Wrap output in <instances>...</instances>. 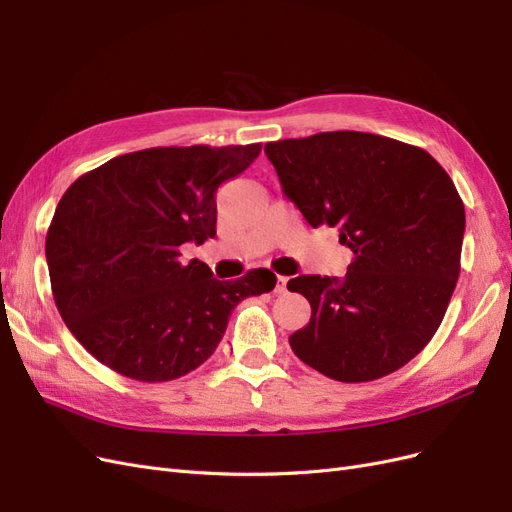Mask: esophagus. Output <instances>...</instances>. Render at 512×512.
I'll return each instance as SVG.
<instances>
[{"mask_svg":"<svg viewBox=\"0 0 512 512\" xmlns=\"http://www.w3.org/2000/svg\"><path fill=\"white\" fill-rule=\"evenodd\" d=\"M288 280H290V277H286V275H277V286H275V292H277V294L286 292V284H288Z\"/></svg>","mask_w":512,"mask_h":512,"instance_id":"esophagus-1","label":"esophagus"}]
</instances>
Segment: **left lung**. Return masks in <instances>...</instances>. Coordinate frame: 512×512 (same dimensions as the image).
<instances>
[{
	"label": "left lung",
	"mask_w": 512,
	"mask_h": 512,
	"mask_svg": "<svg viewBox=\"0 0 512 512\" xmlns=\"http://www.w3.org/2000/svg\"><path fill=\"white\" fill-rule=\"evenodd\" d=\"M284 194L312 228L339 230L344 277L299 275L312 305L290 335L303 363L339 382L389 376L436 335L461 271L466 209L421 147L367 132H320L265 145Z\"/></svg>",
	"instance_id": "1"
}]
</instances>
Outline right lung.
I'll use <instances>...</instances> for the list:
<instances>
[{
	"instance_id": "1",
	"label": "right lung",
	"mask_w": 512,
	"mask_h": 512,
	"mask_svg": "<svg viewBox=\"0 0 512 512\" xmlns=\"http://www.w3.org/2000/svg\"><path fill=\"white\" fill-rule=\"evenodd\" d=\"M262 145L151 147L123 153L76 179L46 232L53 299L70 333L117 374L168 382L218 348L243 299L275 288L252 269L215 280L183 243L215 235V192Z\"/></svg>"
}]
</instances>
